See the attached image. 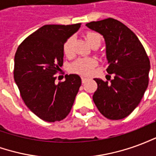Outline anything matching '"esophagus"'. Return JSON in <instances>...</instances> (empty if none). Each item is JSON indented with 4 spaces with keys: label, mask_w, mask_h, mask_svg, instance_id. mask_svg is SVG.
<instances>
[{
    "label": "esophagus",
    "mask_w": 156,
    "mask_h": 156,
    "mask_svg": "<svg viewBox=\"0 0 156 156\" xmlns=\"http://www.w3.org/2000/svg\"><path fill=\"white\" fill-rule=\"evenodd\" d=\"M87 80H88V78H82V83H86V82H87Z\"/></svg>",
    "instance_id": "34e87169"
}]
</instances>
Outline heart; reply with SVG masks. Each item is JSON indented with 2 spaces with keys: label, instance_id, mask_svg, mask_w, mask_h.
<instances>
[{
  "label": "heart",
  "instance_id": "b5f03b06",
  "mask_svg": "<svg viewBox=\"0 0 156 156\" xmlns=\"http://www.w3.org/2000/svg\"><path fill=\"white\" fill-rule=\"evenodd\" d=\"M85 38L88 41L89 44L93 46H99L101 43V37L98 32H88L85 34ZM62 51L65 56L70 57L73 54V49H72V37L68 38L62 46ZM96 61L94 58H78L76 61L72 63L70 69L73 73L83 75V76H88L90 75L94 71V68L96 66Z\"/></svg>",
  "mask_w": 156,
  "mask_h": 156
}]
</instances>
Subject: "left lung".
Masks as SVG:
<instances>
[{"label":"left lung","mask_w":156,"mask_h":156,"mask_svg":"<svg viewBox=\"0 0 156 156\" xmlns=\"http://www.w3.org/2000/svg\"><path fill=\"white\" fill-rule=\"evenodd\" d=\"M86 26L104 36L108 62L106 71L115 75L110 83L94 78L98 88L93 100L105 118L124 119L137 107L147 88L150 59L137 36L118 20L105 19Z\"/></svg>","instance_id":"8db88e82"}]
</instances>
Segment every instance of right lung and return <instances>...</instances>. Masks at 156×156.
<instances>
[{"instance_id": "right-lung-1", "label": "right lung", "mask_w": 156, "mask_h": 156, "mask_svg": "<svg viewBox=\"0 0 156 156\" xmlns=\"http://www.w3.org/2000/svg\"><path fill=\"white\" fill-rule=\"evenodd\" d=\"M80 26H43L28 36L16 51L13 74L20 94L29 109L42 120L61 121L71 111L81 78L66 75V80L58 84L55 80L63 64V43Z\"/></svg>"}]
</instances>
